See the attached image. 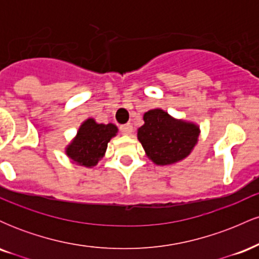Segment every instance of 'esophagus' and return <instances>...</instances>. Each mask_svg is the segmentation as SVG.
<instances>
[{
    "instance_id": "34e87169",
    "label": "esophagus",
    "mask_w": 259,
    "mask_h": 259,
    "mask_svg": "<svg viewBox=\"0 0 259 259\" xmlns=\"http://www.w3.org/2000/svg\"><path fill=\"white\" fill-rule=\"evenodd\" d=\"M120 132L123 135H130L133 133V125L130 123L124 124V125L120 126Z\"/></svg>"
}]
</instances>
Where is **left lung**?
Returning <instances> with one entry per match:
<instances>
[{"label": "left lung", "instance_id": "1", "mask_svg": "<svg viewBox=\"0 0 259 259\" xmlns=\"http://www.w3.org/2000/svg\"><path fill=\"white\" fill-rule=\"evenodd\" d=\"M145 124L138 139L146 154L158 165L173 164L190 154L197 144L200 130L195 124L171 118L162 109L145 113Z\"/></svg>", "mask_w": 259, "mask_h": 259}]
</instances>
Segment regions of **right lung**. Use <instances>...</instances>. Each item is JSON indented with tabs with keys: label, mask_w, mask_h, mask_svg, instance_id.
Here are the masks:
<instances>
[{
	"label": "right lung",
	"mask_w": 259,
	"mask_h": 259,
	"mask_svg": "<svg viewBox=\"0 0 259 259\" xmlns=\"http://www.w3.org/2000/svg\"><path fill=\"white\" fill-rule=\"evenodd\" d=\"M117 132L114 124H97L94 119H88L82 123L76 138L68 146V157L85 167H94L103 157L109 140Z\"/></svg>",
	"instance_id": "add662e5"
}]
</instances>
